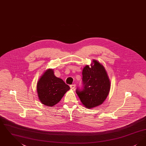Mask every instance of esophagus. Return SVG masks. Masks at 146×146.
Returning a JSON list of instances; mask_svg holds the SVG:
<instances>
[{
    "label": "esophagus",
    "instance_id": "34e87169",
    "mask_svg": "<svg viewBox=\"0 0 146 146\" xmlns=\"http://www.w3.org/2000/svg\"><path fill=\"white\" fill-rule=\"evenodd\" d=\"M70 87L72 89H74L76 88V84H72L70 85Z\"/></svg>",
    "mask_w": 146,
    "mask_h": 146
}]
</instances>
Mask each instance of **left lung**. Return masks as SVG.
I'll use <instances>...</instances> for the list:
<instances>
[{
	"label": "left lung",
	"mask_w": 146,
	"mask_h": 146,
	"mask_svg": "<svg viewBox=\"0 0 146 146\" xmlns=\"http://www.w3.org/2000/svg\"><path fill=\"white\" fill-rule=\"evenodd\" d=\"M91 67L86 66L83 70V86L77 88L76 94L85 107L94 108L102 104L108 95L111 84L104 67L93 60Z\"/></svg>",
	"instance_id": "8db88e82"
}]
</instances>
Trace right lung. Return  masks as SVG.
<instances>
[{"instance_id":"obj_1","label":"right lung","mask_w":146,"mask_h":146,"mask_svg":"<svg viewBox=\"0 0 146 146\" xmlns=\"http://www.w3.org/2000/svg\"><path fill=\"white\" fill-rule=\"evenodd\" d=\"M36 88L40 102L45 106L51 107L60 101L70 87L54 75L53 70L49 69L38 82Z\"/></svg>"}]
</instances>
